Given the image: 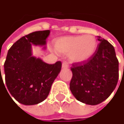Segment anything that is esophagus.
Segmentation results:
<instances>
[{
  "label": "esophagus",
  "mask_w": 124,
  "mask_h": 124,
  "mask_svg": "<svg viewBox=\"0 0 124 124\" xmlns=\"http://www.w3.org/2000/svg\"><path fill=\"white\" fill-rule=\"evenodd\" d=\"M62 68H69V65H68V62L67 61H64L62 62Z\"/></svg>",
  "instance_id": "1"
}]
</instances>
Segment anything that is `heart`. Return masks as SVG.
Here are the masks:
<instances>
[{"label": "heart", "mask_w": 124, "mask_h": 124, "mask_svg": "<svg viewBox=\"0 0 124 124\" xmlns=\"http://www.w3.org/2000/svg\"><path fill=\"white\" fill-rule=\"evenodd\" d=\"M97 41L92 35L84 36H67L55 40L54 47L56 51L69 54L72 61H86L93 56L97 48Z\"/></svg>", "instance_id": "obj_1"}]
</instances>
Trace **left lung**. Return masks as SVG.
Segmentation results:
<instances>
[{
	"instance_id": "left-lung-1",
	"label": "left lung",
	"mask_w": 124,
	"mask_h": 124,
	"mask_svg": "<svg viewBox=\"0 0 124 124\" xmlns=\"http://www.w3.org/2000/svg\"><path fill=\"white\" fill-rule=\"evenodd\" d=\"M100 41L89 59L72 64L70 89L80 102L90 105L105 101L116 89L118 81V60L115 48L107 40Z\"/></svg>"
}]
</instances>
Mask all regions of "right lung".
Listing matches in <instances>:
<instances>
[{
    "mask_svg": "<svg viewBox=\"0 0 124 124\" xmlns=\"http://www.w3.org/2000/svg\"><path fill=\"white\" fill-rule=\"evenodd\" d=\"M49 33L48 30L26 35L8 51L4 63L6 84L10 94L21 104L32 105L45 100L61 70L60 61L49 65L32 56L31 44L45 45ZM0 78L2 79L1 74Z\"/></svg>",
    "mask_w": 124,
    "mask_h": 124,
    "instance_id": "right-lung-1",
    "label": "right lung"
}]
</instances>
